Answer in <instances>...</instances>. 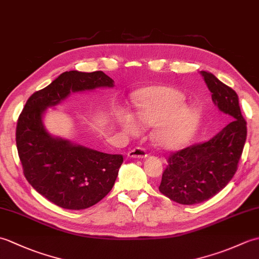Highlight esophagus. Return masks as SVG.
Returning <instances> with one entry per match:
<instances>
[{"mask_svg":"<svg viewBox=\"0 0 259 259\" xmlns=\"http://www.w3.org/2000/svg\"><path fill=\"white\" fill-rule=\"evenodd\" d=\"M147 152L145 149H142V148H135V149L130 150L128 152V157L129 158H141V159H145L147 158Z\"/></svg>","mask_w":259,"mask_h":259,"instance_id":"1","label":"esophagus"}]
</instances>
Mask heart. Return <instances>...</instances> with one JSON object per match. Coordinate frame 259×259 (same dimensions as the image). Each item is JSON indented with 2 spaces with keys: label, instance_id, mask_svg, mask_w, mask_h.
Segmentation results:
<instances>
[{
  "label": "heart",
  "instance_id": "obj_1",
  "mask_svg": "<svg viewBox=\"0 0 259 259\" xmlns=\"http://www.w3.org/2000/svg\"><path fill=\"white\" fill-rule=\"evenodd\" d=\"M185 103L184 93L169 87L144 88L134 96L137 118L147 125L157 124L152 140L166 150L179 149L190 144L199 130L200 111ZM118 123L126 134L138 131L137 121L129 112L119 113Z\"/></svg>",
  "mask_w": 259,
  "mask_h": 259
}]
</instances>
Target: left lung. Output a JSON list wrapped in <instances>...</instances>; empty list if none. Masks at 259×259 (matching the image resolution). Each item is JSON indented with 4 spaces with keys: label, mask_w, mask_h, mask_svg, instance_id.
Segmentation results:
<instances>
[{
    "label": "left lung",
    "mask_w": 259,
    "mask_h": 259,
    "mask_svg": "<svg viewBox=\"0 0 259 259\" xmlns=\"http://www.w3.org/2000/svg\"><path fill=\"white\" fill-rule=\"evenodd\" d=\"M214 106L229 122L203 144L172 153L162 174L159 190L181 205L208 200L227 186L237 170L246 141V121L238 96L210 72L201 71Z\"/></svg>",
    "instance_id": "8db88e82"
}]
</instances>
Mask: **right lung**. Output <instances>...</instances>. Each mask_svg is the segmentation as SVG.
<instances>
[{
	"label": "right lung",
	"instance_id": "add662e5",
	"mask_svg": "<svg viewBox=\"0 0 259 259\" xmlns=\"http://www.w3.org/2000/svg\"><path fill=\"white\" fill-rule=\"evenodd\" d=\"M102 71H67L29 98L16 125V147L26 180L38 194L64 209L89 208L112 189L123 162L121 155H108L47 131L48 108L71 93L113 88Z\"/></svg>",
	"mask_w": 259,
	"mask_h": 259
}]
</instances>
